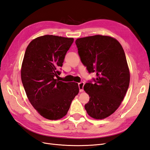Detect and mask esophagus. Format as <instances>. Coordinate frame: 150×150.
Here are the masks:
<instances>
[{
	"label": "esophagus",
	"instance_id": "obj_1",
	"mask_svg": "<svg viewBox=\"0 0 150 150\" xmlns=\"http://www.w3.org/2000/svg\"><path fill=\"white\" fill-rule=\"evenodd\" d=\"M84 85V82H80L79 83H78V87H79L80 92H83V91Z\"/></svg>",
	"mask_w": 150,
	"mask_h": 150
}]
</instances>
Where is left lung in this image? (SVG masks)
Segmentation results:
<instances>
[{"mask_svg": "<svg viewBox=\"0 0 150 150\" xmlns=\"http://www.w3.org/2000/svg\"><path fill=\"white\" fill-rule=\"evenodd\" d=\"M78 54L89 73L96 78L86 83L84 90L89 96L84 108L94 119L112 115L123 100L130 80L129 68L121 45L114 38L96 35L76 40Z\"/></svg>", "mask_w": 150, "mask_h": 150, "instance_id": "obj_1", "label": "left lung"}]
</instances>
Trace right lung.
I'll use <instances>...</instances> for the list:
<instances>
[{"label":"right lung","instance_id":"add662e5","mask_svg":"<svg viewBox=\"0 0 150 150\" xmlns=\"http://www.w3.org/2000/svg\"><path fill=\"white\" fill-rule=\"evenodd\" d=\"M73 38L45 35L33 40L27 47L21 79L30 103L39 114L51 120L66 115L79 93L78 83L56 79Z\"/></svg>","mask_w":150,"mask_h":150}]
</instances>
